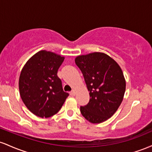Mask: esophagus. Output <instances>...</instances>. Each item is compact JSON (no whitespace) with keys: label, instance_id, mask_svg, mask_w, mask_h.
Returning a JSON list of instances; mask_svg holds the SVG:
<instances>
[{"label":"esophagus","instance_id":"34e87169","mask_svg":"<svg viewBox=\"0 0 152 152\" xmlns=\"http://www.w3.org/2000/svg\"><path fill=\"white\" fill-rule=\"evenodd\" d=\"M70 94H71V96H74L76 95V90L73 89V90L71 91L70 92Z\"/></svg>","mask_w":152,"mask_h":152}]
</instances>
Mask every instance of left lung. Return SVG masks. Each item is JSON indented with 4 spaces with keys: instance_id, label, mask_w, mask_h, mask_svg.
I'll use <instances>...</instances> for the list:
<instances>
[{
    "instance_id": "obj_1",
    "label": "left lung",
    "mask_w": 152,
    "mask_h": 152,
    "mask_svg": "<svg viewBox=\"0 0 152 152\" xmlns=\"http://www.w3.org/2000/svg\"><path fill=\"white\" fill-rule=\"evenodd\" d=\"M75 63L81 71L90 100L81 106V114L92 124L106 121L121 105L126 80L121 67L109 56L101 52L78 56Z\"/></svg>"
}]
</instances>
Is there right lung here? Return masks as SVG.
Masks as SVG:
<instances>
[{
    "label": "right lung",
    "mask_w": 152,
    "mask_h": 152,
    "mask_svg": "<svg viewBox=\"0 0 152 152\" xmlns=\"http://www.w3.org/2000/svg\"><path fill=\"white\" fill-rule=\"evenodd\" d=\"M64 57L41 50L23 67L18 86L20 98L31 113L48 118L58 112L69 94L64 92L57 72Z\"/></svg>",
    "instance_id": "right-lung-1"
}]
</instances>
